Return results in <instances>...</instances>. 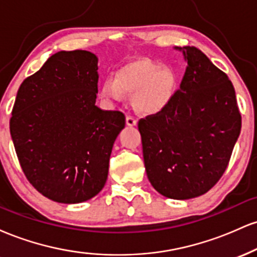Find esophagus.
Masks as SVG:
<instances>
[{
  "mask_svg": "<svg viewBox=\"0 0 257 257\" xmlns=\"http://www.w3.org/2000/svg\"><path fill=\"white\" fill-rule=\"evenodd\" d=\"M125 122H126V125H129V126H133V125H137V123H138V119L135 118V117H133V116H126V118H125Z\"/></svg>",
  "mask_w": 257,
  "mask_h": 257,
  "instance_id": "esophagus-1",
  "label": "esophagus"
}]
</instances>
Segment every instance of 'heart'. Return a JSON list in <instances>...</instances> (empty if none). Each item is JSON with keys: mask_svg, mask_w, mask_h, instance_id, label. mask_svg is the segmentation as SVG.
I'll use <instances>...</instances> for the list:
<instances>
[{"mask_svg": "<svg viewBox=\"0 0 257 257\" xmlns=\"http://www.w3.org/2000/svg\"><path fill=\"white\" fill-rule=\"evenodd\" d=\"M175 79L172 71L159 69L157 64L141 60L125 65L113 78L102 83L106 98L120 100L123 94L135 95V102L143 111L157 112L169 102Z\"/></svg>", "mask_w": 257, "mask_h": 257, "instance_id": "1", "label": "heart"}]
</instances>
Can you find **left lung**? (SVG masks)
<instances>
[{
	"instance_id": "left-lung-1",
	"label": "left lung",
	"mask_w": 257,
	"mask_h": 257,
	"mask_svg": "<svg viewBox=\"0 0 257 257\" xmlns=\"http://www.w3.org/2000/svg\"><path fill=\"white\" fill-rule=\"evenodd\" d=\"M182 52L187 66L180 88L138 124L147 178L173 199L194 198L216 185L241 128L228 76L196 47Z\"/></svg>"
}]
</instances>
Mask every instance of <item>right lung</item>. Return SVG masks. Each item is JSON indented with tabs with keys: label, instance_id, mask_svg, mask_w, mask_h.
Returning <instances> with one entry per match:
<instances>
[{
	"label": "right lung",
	"instance_id": "obj_1",
	"mask_svg": "<svg viewBox=\"0 0 257 257\" xmlns=\"http://www.w3.org/2000/svg\"><path fill=\"white\" fill-rule=\"evenodd\" d=\"M98 81L93 53L61 51L17 93L10 129L20 167L38 192L54 202H84L105 186L125 116L95 105Z\"/></svg>",
	"mask_w": 257,
	"mask_h": 257
}]
</instances>
